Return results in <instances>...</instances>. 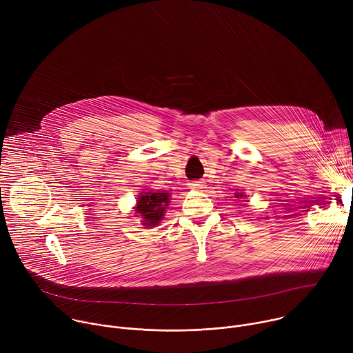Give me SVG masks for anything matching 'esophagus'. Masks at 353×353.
<instances>
[{"instance_id":"esophagus-1","label":"esophagus","mask_w":353,"mask_h":353,"mask_svg":"<svg viewBox=\"0 0 353 353\" xmlns=\"http://www.w3.org/2000/svg\"><path fill=\"white\" fill-rule=\"evenodd\" d=\"M188 187L191 190H203V188H205V184H204V181H191L188 184Z\"/></svg>"}]
</instances>
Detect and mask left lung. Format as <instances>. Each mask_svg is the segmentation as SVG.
<instances>
[{
	"mask_svg": "<svg viewBox=\"0 0 353 353\" xmlns=\"http://www.w3.org/2000/svg\"><path fill=\"white\" fill-rule=\"evenodd\" d=\"M241 196H243V194H239V192L236 194V198H241Z\"/></svg>",
	"mask_w": 353,
	"mask_h": 353,
	"instance_id": "left-lung-1",
	"label": "left lung"
}]
</instances>
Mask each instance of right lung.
<instances>
[{
	"instance_id": "obj_1",
	"label": "right lung",
	"mask_w": 353,
	"mask_h": 353,
	"mask_svg": "<svg viewBox=\"0 0 353 353\" xmlns=\"http://www.w3.org/2000/svg\"><path fill=\"white\" fill-rule=\"evenodd\" d=\"M169 203V192L146 191L139 195L135 212L143 219L145 226H157L162 221Z\"/></svg>"
}]
</instances>
